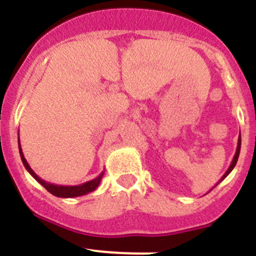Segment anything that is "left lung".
Listing matches in <instances>:
<instances>
[{
  "label": "left lung",
  "instance_id": "1",
  "mask_svg": "<svg viewBox=\"0 0 256 256\" xmlns=\"http://www.w3.org/2000/svg\"><path fill=\"white\" fill-rule=\"evenodd\" d=\"M240 150H241V134L238 136V142H237V148H236V154H234V160H232V162H230V168L227 169V172H226L224 174H223V177L220 178V180H219V182H222V180H224L226 177H227L228 174L230 173V172L234 170V165H236V162H237V160H238V155H240ZM218 182V183H219ZM218 183H216V184H218ZM214 186V187H216ZM214 187H212V188H214ZM212 190H210V191H212Z\"/></svg>",
  "mask_w": 256,
  "mask_h": 256
}]
</instances>
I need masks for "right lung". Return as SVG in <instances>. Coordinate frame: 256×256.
I'll list each match as a JSON object with an SVG mask.
<instances>
[{
  "instance_id": "1",
  "label": "right lung",
  "mask_w": 256,
  "mask_h": 256,
  "mask_svg": "<svg viewBox=\"0 0 256 256\" xmlns=\"http://www.w3.org/2000/svg\"><path fill=\"white\" fill-rule=\"evenodd\" d=\"M18 144H19V152H20V158H22V164H24V166H26V170L29 172V174H30L32 177L34 178L37 182H40V184H42V186L50 192V194H52L54 196H58V198H78V196H83L86 195V194H90V192L94 191V190L98 187V184H100L104 173H105V172H102V173H101L98 177L94 178V180H88V182L82 183V184H78V186H60V184L48 183L46 182V180H42V178L38 177L37 174L33 172V169L29 166L28 162H26V159L24 158V154H22L19 140H18Z\"/></svg>"
}]
</instances>
